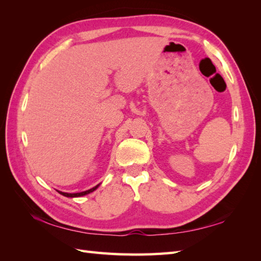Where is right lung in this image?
<instances>
[{
  "instance_id": "add662e5",
  "label": "right lung",
  "mask_w": 261,
  "mask_h": 261,
  "mask_svg": "<svg viewBox=\"0 0 261 261\" xmlns=\"http://www.w3.org/2000/svg\"><path fill=\"white\" fill-rule=\"evenodd\" d=\"M98 187H99V184L96 185L95 188H92V189H90V190H88V191H85V192H80V193H66V192H61V191H58V192H59V193L62 194V195L68 196V198H76V196H83V195H86V194H88V193L92 192V191H95Z\"/></svg>"
}]
</instances>
